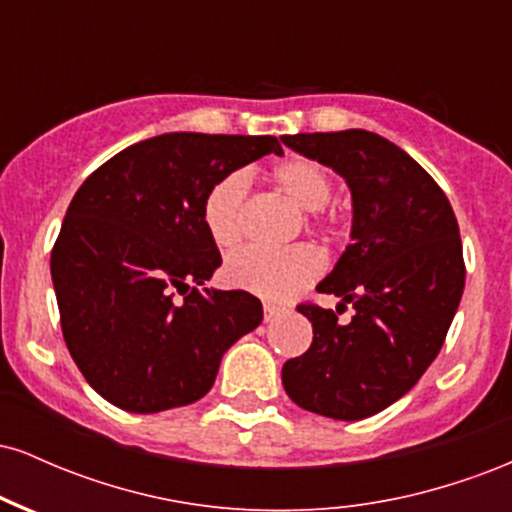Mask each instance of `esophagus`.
<instances>
[{"label": "esophagus", "instance_id": "34e87169", "mask_svg": "<svg viewBox=\"0 0 512 512\" xmlns=\"http://www.w3.org/2000/svg\"><path fill=\"white\" fill-rule=\"evenodd\" d=\"M281 313H284V310H281L279 305H274V303H264V320H267V322H272L274 317H279Z\"/></svg>", "mask_w": 512, "mask_h": 512}]
</instances>
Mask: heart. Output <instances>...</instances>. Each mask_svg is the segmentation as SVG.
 <instances>
[{
    "label": "heart",
    "mask_w": 512,
    "mask_h": 512,
    "mask_svg": "<svg viewBox=\"0 0 512 512\" xmlns=\"http://www.w3.org/2000/svg\"><path fill=\"white\" fill-rule=\"evenodd\" d=\"M274 182L291 197L313 226H332L337 214L327 207L334 182L325 166L313 158H286L274 168ZM250 195V175L231 170L209 187L202 202V221L221 250L236 248L243 238L245 207ZM325 272V257L313 245H291L284 250L245 248L228 257L223 276L233 289L250 291L267 301H286Z\"/></svg>",
    "instance_id": "b5f03b06"
}]
</instances>
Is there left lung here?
<instances>
[{"label":"left lung","mask_w":512,"mask_h":512,"mask_svg":"<svg viewBox=\"0 0 512 512\" xmlns=\"http://www.w3.org/2000/svg\"><path fill=\"white\" fill-rule=\"evenodd\" d=\"M281 142L351 187L354 243L317 291L357 310L342 326L334 310L298 305L313 322V344L284 363V390L313 414L366 419L407 395L445 342L464 291L455 211L438 182L380 134L344 129Z\"/></svg>","instance_id":"8db88e82"}]
</instances>
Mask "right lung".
Segmentation results:
<instances>
[{"instance_id":"obj_1","label":"right lung","mask_w":512,"mask_h":512,"mask_svg":"<svg viewBox=\"0 0 512 512\" xmlns=\"http://www.w3.org/2000/svg\"><path fill=\"white\" fill-rule=\"evenodd\" d=\"M276 137L173 132L127 146L76 190L50 257L64 342L86 383L134 414L185 407L262 322L248 291L199 289L221 264L204 195Z\"/></svg>"}]
</instances>
